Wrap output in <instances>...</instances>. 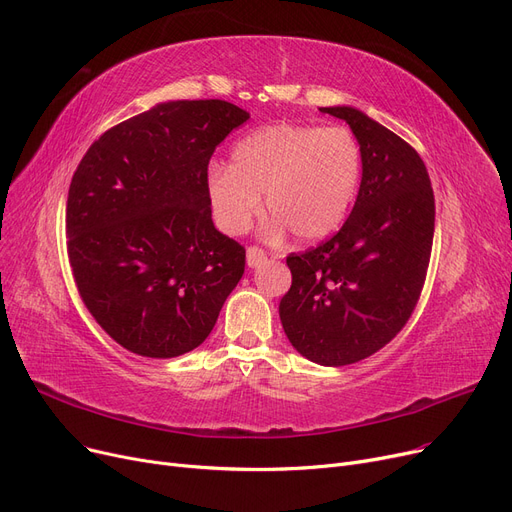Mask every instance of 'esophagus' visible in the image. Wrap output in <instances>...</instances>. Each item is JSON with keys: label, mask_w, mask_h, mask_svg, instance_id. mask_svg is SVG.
Returning <instances> with one entry per match:
<instances>
[{"label": "esophagus", "mask_w": 512, "mask_h": 512, "mask_svg": "<svg viewBox=\"0 0 512 512\" xmlns=\"http://www.w3.org/2000/svg\"><path fill=\"white\" fill-rule=\"evenodd\" d=\"M267 259V253L261 247H249L247 249V265L249 267H259Z\"/></svg>", "instance_id": "1"}]
</instances>
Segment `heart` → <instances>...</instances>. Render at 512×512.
Segmentation results:
<instances>
[{"label":"heart","mask_w":512,"mask_h":512,"mask_svg":"<svg viewBox=\"0 0 512 512\" xmlns=\"http://www.w3.org/2000/svg\"><path fill=\"white\" fill-rule=\"evenodd\" d=\"M363 178V149L346 126L278 122L242 137L230 166L207 172L215 220L245 232L261 209L299 240H319L342 226Z\"/></svg>","instance_id":"b5f03b06"}]
</instances>
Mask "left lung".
I'll list each match as a JSON object with an SVG mask.
<instances>
[{"label":"left lung","mask_w":512,"mask_h":512,"mask_svg":"<svg viewBox=\"0 0 512 512\" xmlns=\"http://www.w3.org/2000/svg\"><path fill=\"white\" fill-rule=\"evenodd\" d=\"M344 120L363 149V178L342 228L290 253L280 319L313 363L351 365L384 348L411 319L432 257L436 203L419 153L353 107H319Z\"/></svg>","instance_id":"1"}]
</instances>
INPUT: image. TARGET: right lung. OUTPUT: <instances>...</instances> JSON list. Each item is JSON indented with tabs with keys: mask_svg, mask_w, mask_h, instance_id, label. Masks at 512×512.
<instances>
[{
	"mask_svg": "<svg viewBox=\"0 0 512 512\" xmlns=\"http://www.w3.org/2000/svg\"><path fill=\"white\" fill-rule=\"evenodd\" d=\"M247 120L222 99L159 103L105 130L80 159L66 203L72 276L126 351H193L245 274V247L211 222L207 166Z\"/></svg>",
	"mask_w": 512,
	"mask_h": 512,
	"instance_id": "add662e5",
	"label": "right lung"
}]
</instances>
